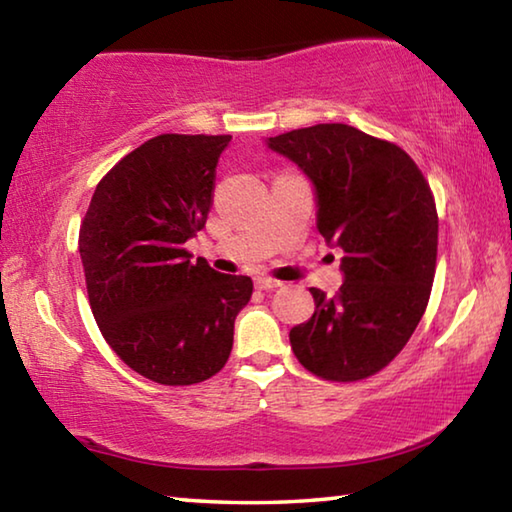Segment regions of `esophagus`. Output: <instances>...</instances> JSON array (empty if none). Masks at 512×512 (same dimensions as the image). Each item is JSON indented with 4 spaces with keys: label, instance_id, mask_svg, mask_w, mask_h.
Here are the masks:
<instances>
[{
    "label": "esophagus",
    "instance_id": "obj_1",
    "mask_svg": "<svg viewBox=\"0 0 512 512\" xmlns=\"http://www.w3.org/2000/svg\"><path fill=\"white\" fill-rule=\"evenodd\" d=\"M255 287L262 289V291H273L277 287H282V282L280 280H273V277H268V275H259L257 280H255Z\"/></svg>",
    "mask_w": 512,
    "mask_h": 512
}]
</instances>
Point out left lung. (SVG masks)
<instances>
[{
  "label": "left lung",
  "instance_id": "1",
  "mask_svg": "<svg viewBox=\"0 0 512 512\" xmlns=\"http://www.w3.org/2000/svg\"><path fill=\"white\" fill-rule=\"evenodd\" d=\"M316 189V225L343 250V284L289 332L316 377L359 381L409 343L431 296L438 253L436 201L409 153L348 124H316L268 137Z\"/></svg>",
  "mask_w": 512,
  "mask_h": 512
}]
</instances>
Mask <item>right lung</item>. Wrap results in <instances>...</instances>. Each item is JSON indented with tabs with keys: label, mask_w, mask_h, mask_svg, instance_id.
<instances>
[{
	"label": "right lung",
	"mask_w": 512,
	"mask_h": 512,
	"mask_svg": "<svg viewBox=\"0 0 512 512\" xmlns=\"http://www.w3.org/2000/svg\"><path fill=\"white\" fill-rule=\"evenodd\" d=\"M230 135H158L94 189L79 253L94 320L117 357L164 386L216 375L235 318L253 296L246 275L192 262L185 241L203 230L216 164Z\"/></svg>",
	"instance_id": "right-lung-1"
}]
</instances>
